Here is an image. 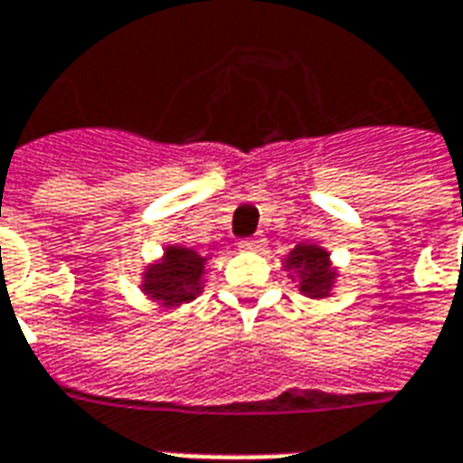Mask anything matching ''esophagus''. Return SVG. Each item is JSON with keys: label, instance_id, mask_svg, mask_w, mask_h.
Segmentation results:
<instances>
[{"label": "esophagus", "instance_id": "esophagus-1", "mask_svg": "<svg viewBox=\"0 0 463 463\" xmlns=\"http://www.w3.org/2000/svg\"><path fill=\"white\" fill-rule=\"evenodd\" d=\"M241 249H246V251H260L263 249V239L260 236L246 239V241H241Z\"/></svg>", "mask_w": 463, "mask_h": 463}]
</instances>
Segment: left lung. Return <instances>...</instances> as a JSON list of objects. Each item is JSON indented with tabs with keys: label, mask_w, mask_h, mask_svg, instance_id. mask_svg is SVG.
<instances>
[{
	"label": "left lung",
	"mask_w": 463,
	"mask_h": 463,
	"mask_svg": "<svg viewBox=\"0 0 463 463\" xmlns=\"http://www.w3.org/2000/svg\"><path fill=\"white\" fill-rule=\"evenodd\" d=\"M288 269L300 270V290L310 298H325L335 280L329 253L315 244H298L288 256Z\"/></svg>",
	"instance_id": "8db88e82"
}]
</instances>
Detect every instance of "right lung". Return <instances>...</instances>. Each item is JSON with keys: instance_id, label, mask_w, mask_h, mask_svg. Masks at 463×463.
<instances>
[{"instance_id": "add662e5", "label": "right lung", "mask_w": 463, "mask_h": 463, "mask_svg": "<svg viewBox=\"0 0 463 463\" xmlns=\"http://www.w3.org/2000/svg\"><path fill=\"white\" fill-rule=\"evenodd\" d=\"M204 259L193 249L168 246L161 263L148 266L144 278V290L153 300H163L165 305L194 300V295L203 290Z\"/></svg>"}]
</instances>
